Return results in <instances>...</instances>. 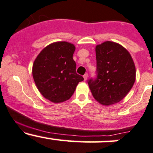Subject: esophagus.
<instances>
[{
  "instance_id": "1",
  "label": "esophagus",
  "mask_w": 153,
  "mask_h": 153,
  "mask_svg": "<svg viewBox=\"0 0 153 153\" xmlns=\"http://www.w3.org/2000/svg\"><path fill=\"white\" fill-rule=\"evenodd\" d=\"M83 77H84V80H85V81H86V80H87V79H88V74H85L84 76H83Z\"/></svg>"
}]
</instances>
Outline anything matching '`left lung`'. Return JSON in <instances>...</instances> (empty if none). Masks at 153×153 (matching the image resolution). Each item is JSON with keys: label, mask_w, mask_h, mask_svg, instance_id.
I'll return each instance as SVG.
<instances>
[{"label": "left lung", "mask_w": 153, "mask_h": 153, "mask_svg": "<svg viewBox=\"0 0 153 153\" xmlns=\"http://www.w3.org/2000/svg\"><path fill=\"white\" fill-rule=\"evenodd\" d=\"M95 52L97 77L88 80L89 88L99 103H117L127 95L135 81L134 61L126 48L110 41L97 45Z\"/></svg>", "instance_id": "left-lung-1"}]
</instances>
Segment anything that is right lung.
<instances>
[{
	"mask_svg": "<svg viewBox=\"0 0 153 153\" xmlns=\"http://www.w3.org/2000/svg\"><path fill=\"white\" fill-rule=\"evenodd\" d=\"M74 45L56 42L45 47L33 65V79L38 90L45 99L54 103L71 97L83 77L76 73L73 59Z\"/></svg>",
	"mask_w": 153,
	"mask_h": 153,
	"instance_id": "1",
	"label": "right lung"
}]
</instances>
